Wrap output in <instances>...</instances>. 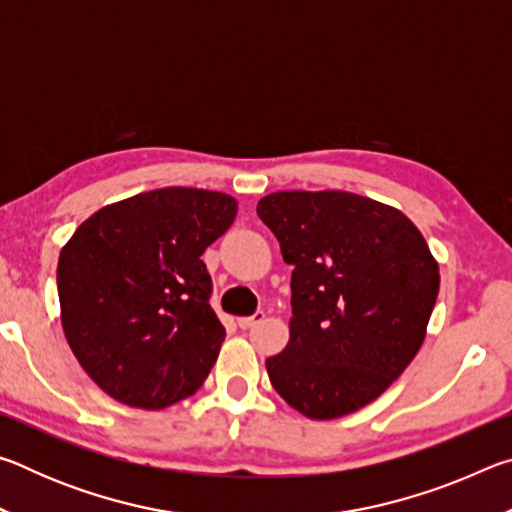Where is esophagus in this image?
<instances>
[{
	"mask_svg": "<svg viewBox=\"0 0 512 512\" xmlns=\"http://www.w3.org/2000/svg\"><path fill=\"white\" fill-rule=\"evenodd\" d=\"M266 318V314L264 311H255L253 316H244V318H239L237 320V325L241 327V329H250L253 325H257V323H262V320Z\"/></svg>",
	"mask_w": 512,
	"mask_h": 512,
	"instance_id": "1",
	"label": "esophagus"
}]
</instances>
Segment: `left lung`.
Here are the masks:
<instances>
[{"label":"left lung","mask_w":512,"mask_h":512,"mask_svg":"<svg viewBox=\"0 0 512 512\" xmlns=\"http://www.w3.org/2000/svg\"><path fill=\"white\" fill-rule=\"evenodd\" d=\"M257 214L291 273V339L266 359L282 400L314 420L359 411L418 354L440 275L420 230L350 192H277Z\"/></svg>","instance_id":"left-lung-1"}]
</instances>
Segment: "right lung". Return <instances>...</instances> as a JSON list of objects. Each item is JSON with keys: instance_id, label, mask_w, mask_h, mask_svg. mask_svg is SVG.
Instances as JSON below:
<instances>
[{"instance_id": "add662e5", "label": "right lung", "mask_w": 512, "mask_h": 512, "mask_svg": "<svg viewBox=\"0 0 512 512\" xmlns=\"http://www.w3.org/2000/svg\"><path fill=\"white\" fill-rule=\"evenodd\" d=\"M237 216L207 189L164 187L108 205L60 250L58 298L69 348L101 391L158 411L210 375L225 327L201 259Z\"/></svg>"}]
</instances>
